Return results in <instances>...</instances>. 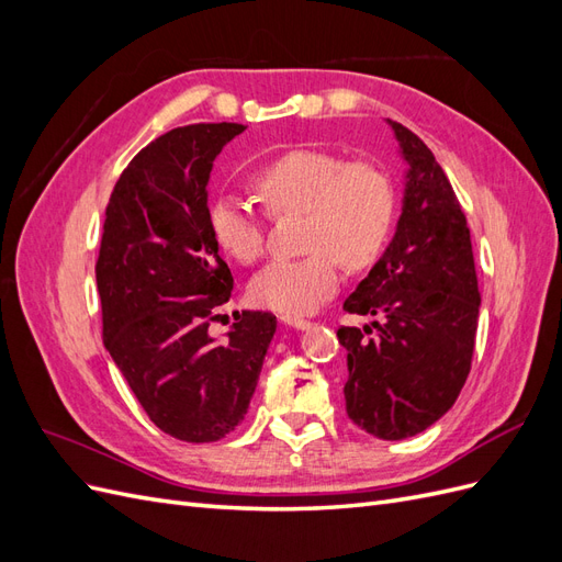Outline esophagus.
<instances>
[{"instance_id":"obj_1","label":"esophagus","mask_w":562,"mask_h":562,"mask_svg":"<svg viewBox=\"0 0 562 562\" xmlns=\"http://www.w3.org/2000/svg\"><path fill=\"white\" fill-rule=\"evenodd\" d=\"M281 321L285 323V326H291L295 330H307L312 326V321L300 318V316H281Z\"/></svg>"}]
</instances>
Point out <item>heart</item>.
<instances>
[{
	"label": "heart",
	"mask_w": 562,
	"mask_h": 562,
	"mask_svg": "<svg viewBox=\"0 0 562 562\" xmlns=\"http://www.w3.org/2000/svg\"><path fill=\"white\" fill-rule=\"evenodd\" d=\"M252 190L271 217L304 213L302 248L310 252L274 260L248 288L258 307L283 316L312 314L335 295L339 262L353 271L370 267L394 229V184L372 161L291 149L260 168ZM209 227L217 248L236 262L252 265L267 250L265 217L234 196L211 203Z\"/></svg>",
	"instance_id": "obj_1"
}]
</instances>
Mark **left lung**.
Segmentation results:
<instances>
[{"mask_svg":"<svg viewBox=\"0 0 562 562\" xmlns=\"http://www.w3.org/2000/svg\"><path fill=\"white\" fill-rule=\"evenodd\" d=\"M389 124L411 164L403 213L394 241L345 300V312L375 316L376 335L342 326L337 339L347 349L349 419L401 440L429 429L462 391L481 293L467 215L448 176L411 128Z\"/></svg>","mask_w":562,"mask_h":562,"instance_id":"left-lung-1","label":"left lung"}]
</instances>
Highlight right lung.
<instances>
[{"label": "right lung", "instance_id": "obj_1", "mask_svg": "<svg viewBox=\"0 0 562 562\" xmlns=\"http://www.w3.org/2000/svg\"><path fill=\"white\" fill-rule=\"evenodd\" d=\"M241 131L190 124L143 147L110 194L95 262L105 349L147 417L184 443L239 427L277 330L274 314L244 312L225 342L209 333L234 279L209 227L206 184Z\"/></svg>", "mask_w": 562, "mask_h": 562}]
</instances>
